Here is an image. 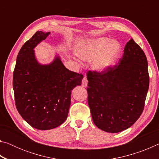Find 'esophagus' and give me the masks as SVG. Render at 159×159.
Listing matches in <instances>:
<instances>
[{"label": "esophagus", "instance_id": "obj_1", "mask_svg": "<svg viewBox=\"0 0 159 159\" xmlns=\"http://www.w3.org/2000/svg\"><path fill=\"white\" fill-rule=\"evenodd\" d=\"M82 86L84 88H86L88 86V79H87V77L84 76V78L82 80Z\"/></svg>", "mask_w": 159, "mask_h": 159}]
</instances>
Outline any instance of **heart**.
I'll return each instance as SVG.
<instances>
[{
  "label": "heart",
  "instance_id": "obj_1",
  "mask_svg": "<svg viewBox=\"0 0 159 159\" xmlns=\"http://www.w3.org/2000/svg\"><path fill=\"white\" fill-rule=\"evenodd\" d=\"M123 50L118 41L102 36L89 39L80 43L77 50L79 57L83 60L93 61V69L99 73L108 71L119 59Z\"/></svg>",
  "mask_w": 159,
  "mask_h": 159
}]
</instances>
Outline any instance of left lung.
Masks as SVG:
<instances>
[{"mask_svg":"<svg viewBox=\"0 0 159 159\" xmlns=\"http://www.w3.org/2000/svg\"><path fill=\"white\" fill-rule=\"evenodd\" d=\"M88 102L101 130L116 133L131 127L143 111L149 90L147 60L131 39L116 65L102 73L87 74Z\"/></svg>","mask_w":159,"mask_h":159,"instance_id":"1","label":"left lung"}]
</instances>
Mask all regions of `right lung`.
<instances>
[{
    "label": "right lung",
    "mask_w": 159,
    "mask_h": 159,
    "mask_svg": "<svg viewBox=\"0 0 159 159\" xmlns=\"http://www.w3.org/2000/svg\"><path fill=\"white\" fill-rule=\"evenodd\" d=\"M50 32L36 31L19 52L13 73V90L18 112L38 130L58 127L65 121L71 91L81 85L82 74L69 71L56 55L52 61L39 62L34 48Z\"/></svg>",
    "instance_id": "obj_1"
}]
</instances>
